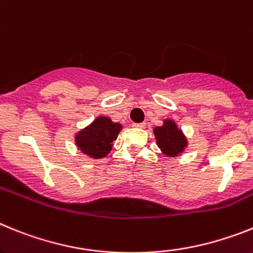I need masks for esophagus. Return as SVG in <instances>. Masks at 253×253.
<instances>
[{"mask_svg":"<svg viewBox=\"0 0 253 253\" xmlns=\"http://www.w3.org/2000/svg\"><path fill=\"white\" fill-rule=\"evenodd\" d=\"M145 126H146V124H145V122H142V124H133L132 125L133 128H145Z\"/></svg>","mask_w":253,"mask_h":253,"instance_id":"esophagus-1","label":"esophagus"}]
</instances>
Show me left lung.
I'll list each match as a JSON object with an SVG mask.
<instances>
[{"instance_id": "obj_1", "label": "left lung", "mask_w": 253, "mask_h": 253, "mask_svg": "<svg viewBox=\"0 0 253 253\" xmlns=\"http://www.w3.org/2000/svg\"><path fill=\"white\" fill-rule=\"evenodd\" d=\"M153 133L157 140L158 148L167 158L179 157L187 149V136L172 118H164L163 125L154 127Z\"/></svg>"}]
</instances>
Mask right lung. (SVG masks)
Returning a JSON list of instances; mask_svg holds the SVG:
<instances>
[{
	"label": "right lung",
	"instance_id": "1",
	"mask_svg": "<svg viewBox=\"0 0 253 253\" xmlns=\"http://www.w3.org/2000/svg\"><path fill=\"white\" fill-rule=\"evenodd\" d=\"M122 125L109 117L98 116L91 124L75 133V145L80 153L91 159H102L111 153Z\"/></svg>",
	"mask_w": 253,
	"mask_h": 253
}]
</instances>
